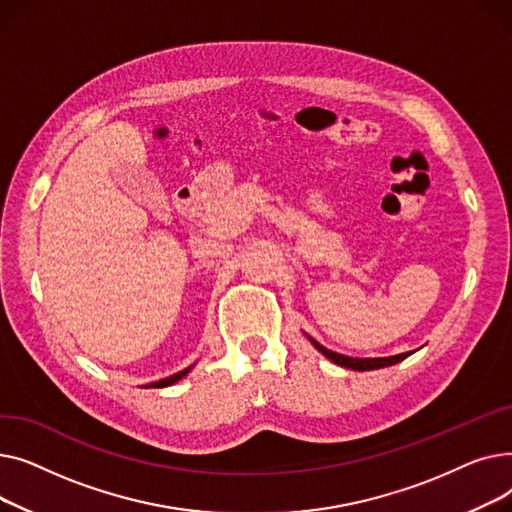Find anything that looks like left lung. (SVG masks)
I'll return each mask as SVG.
<instances>
[{
    "instance_id": "8db88e82",
    "label": "left lung",
    "mask_w": 512,
    "mask_h": 512,
    "mask_svg": "<svg viewBox=\"0 0 512 512\" xmlns=\"http://www.w3.org/2000/svg\"><path fill=\"white\" fill-rule=\"evenodd\" d=\"M309 342L317 348V351L328 357L332 363L340 365V367H346V369H355V371H371V369H382V367H390L398 361H405L411 353H400V355H394V357H378V359H355V357H346V355H340V353H334V351H328L326 346H321L317 340H313L311 336H307Z\"/></svg>"
}]
</instances>
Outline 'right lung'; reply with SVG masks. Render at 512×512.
<instances>
[{
	"label": "right lung",
	"instance_id": "1",
	"mask_svg": "<svg viewBox=\"0 0 512 512\" xmlns=\"http://www.w3.org/2000/svg\"><path fill=\"white\" fill-rule=\"evenodd\" d=\"M195 365H191V367H186V369H182V371H178V373H174V375H170V378H166V380H159V382H151L149 386H145V388H166V386H172V384H176L178 380H182L184 375L191 371Z\"/></svg>",
	"mask_w": 512,
	"mask_h": 512
}]
</instances>
